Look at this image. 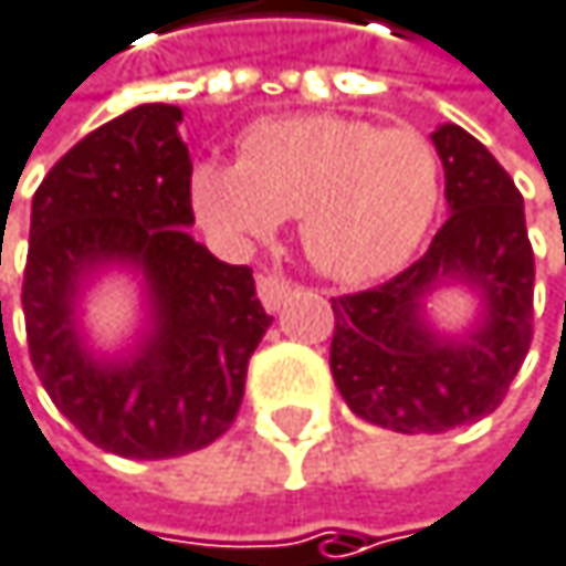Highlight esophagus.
<instances>
[{
  "instance_id": "34e87169",
  "label": "esophagus",
  "mask_w": 566,
  "mask_h": 566,
  "mask_svg": "<svg viewBox=\"0 0 566 566\" xmlns=\"http://www.w3.org/2000/svg\"><path fill=\"white\" fill-rule=\"evenodd\" d=\"M290 290H293V283L286 280V276H280V273H263L260 280H256V293H260V303L270 310V313H276L283 303H286V296H290Z\"/></svg>"
}]
</instances>
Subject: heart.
Wrapping results in <instances>:
<instances>
[{
    "mask_svg": "<svg viewBox=\"0 0 566 566\" xmlns=\"http://www.w3.org/2000/svg\"><path fill=\"white\" fill-rule=\"evenodd\" d=\"M440 199L433 143L357 116H283L250 126L240 163L192 169V206L223 243L247 247L300 213L306 256L333 280H377L420 247Z\"/></svg>",
    "mask_w": 566,
    "mask_h": 566,
    "instance_id": "obj_1",
    "label": "heart"
}]
</instances>
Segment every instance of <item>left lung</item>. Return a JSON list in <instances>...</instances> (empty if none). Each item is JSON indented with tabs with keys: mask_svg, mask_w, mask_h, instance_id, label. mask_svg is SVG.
Listing matches in <instances>:
<instances>
[{
	"mask_svg": "<svg viewBox=\"0 0 566 566\" xmlns=\"http://www.w3.org/2000/svg\"><path fill=\"white\" fill-rule=\"evenodd\" d=\"M450 217L430 250L384 286L333 303L329 370L346 407L397 433H443L501 407L534 336V250L524 196L467 129L433 136ZM447 282L481 293L470 334L443 337L422 316Z\"/></svg>",
	"mask_w": 566,
	"mask_h": 566,
	"instance_id": "left-lung-1",
	"label": "left lung"
}]
</instances>
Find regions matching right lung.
<instances>
[{
  "label": "right lung",
  "mask_w": 566,
  "mask_h": 566,
  "mask_svg": "<svg viewBox=\"0 0 566 566\" xmlns=\"http://www.w3.org/2000/svg\"><path fill=\"white\" fill-rule=\"evenodd\" d=\"M179 123V106H136L80 139L32 196L22 280L32 367L86 440L133 460L182 457L223 437L273 323L253 270L186 233L192 163ZM113 262L144 273L150 323L129 358L109 361L85 349L75 303Z\"/></svg>",
  "instance_id": "add662e5"
}]
</instances>
